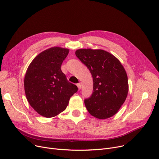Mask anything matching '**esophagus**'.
I'll return each mask as SVG.
<instances>
[{"instance_id":"1","label":"esophagus","mask_w":159,"mask_h":159,"mask_svg":"<svg viewBox=\"0 0 159 159\" xmlns=\"http://www.w3.org/2000/svg\"><path fill=\"white\" fill-rule=\"evenodd\" d=\"M77 86H78L79 90H80V89H81V83H78V84H77Z\"/></svg>"}]
</instances>
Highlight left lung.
<instances>
[{
	"label": "left lung",
	"instance_id": "1",
	"mask_svg": "<svg viewBox=\"0 0 159 159\" xmlns=\"http://www.w3.org/2000/svg\"><path fill=\"white\" fill-rule=\"evenodd\" d=\"M76 57L89 68L93 78V93L84 104L90 115L99 119L115 115L127 98V73L119 60L102 50L80 49Z\"/></svg>",
	"mask_w": 159,
	"mask_h": 159
}]
</instances>
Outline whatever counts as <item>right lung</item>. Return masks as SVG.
<instances>
[{"instance_id":"obj_1","label":"right lung","mask_w":159,"mask_h":159,"mask_svg":"<svg viewBox=\"0 0 159 159\" xmlns=\"http://www.w3.org/2000/svg\"><path fill=\"white\" fill-rule=\"evenodd\" d=\"M69 52L66 48H49L36 57L27 69L24 79L27 99L43 116L53 117L64 111L70 97L78 91L61 70Z\"/></svg>"}]
</instances>
